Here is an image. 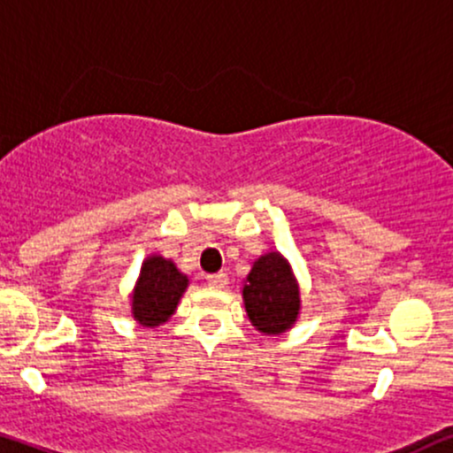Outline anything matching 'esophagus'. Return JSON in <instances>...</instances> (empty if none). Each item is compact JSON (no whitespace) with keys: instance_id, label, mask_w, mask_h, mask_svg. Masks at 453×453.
<instances>
[{"instance_id":"34e87169","label":"esophagus","mask_w":453,"mask_h":453,"mask_svg":"<svg viewBox=\"0 0 453 453\" xmlns=\"http://www.w3.org/2000/svg\"><path fill=\"white\" fill-rule=\"evenodd\" d=\"M208 286L211 288H226L227 286V275L226 273H215V275L206 277Z\"/></svg>"}]
</instances>
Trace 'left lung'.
Masks as SVG:
<instances>
[{
    "mask_svg": "<svg viewBox=\"0 0 453 453\" xmlns=\"http://www.w3.org/2000/svg\"><path fill=\"white\" fill-rule=\"evenodd\" d=\"M242 305L256 331L281 335L301 316V288L290 262L280 251H268L253 262L242 280Z\"/></svg>",
    "mask_w": 453,
    "mask_h": 453,
    "instance_id": "obj_1",
    "label": "left lung"
}]
</instances>
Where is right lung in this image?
<instances>
[{
    "label": "right lung",
    "instance_id": "right-lung-1",
    "mask_svg": "<svg viewBox=\"0 0 453 453\" xmlns=\"http://www.w3.org/2000/svg\"><path fill=\"white\" fill-rule=\"evenodd\" d=\"M187 288V275H182L172 260L158 253L148 256L131 292V314L137 325L157 329L170 320Z\"/></svg>",
    "mask_w": 453,
    "mask_h": 453
}]
</instances>
